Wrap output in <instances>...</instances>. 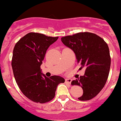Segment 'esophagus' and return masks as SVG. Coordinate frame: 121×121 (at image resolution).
I'll return each instance as SVG.
<instances>
[{"label": "esophagus", "instance_id": "1", "mask_svg": "<svg viewBox=\"0 0 121 121\" xmlns=\"http://www.w3.org/2000/svg\"><path fill=\"white\" fill-rule=\"evenodd\" d=\"M66 83H68L71 84L72 82V78H66V80H65Z\"/></svg>", "mask_w": 121, "mask_h": 121}]
</instances>
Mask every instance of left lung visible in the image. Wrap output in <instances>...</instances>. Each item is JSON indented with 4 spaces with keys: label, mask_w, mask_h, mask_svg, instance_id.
Here are the masks:
<instances>
[{
    "label": "left lung",
    "mask_w": 121,
    "mask_h": 121,
    "mask_svg": "<svg viewBox=\"0 0 121 121\" xmlns=\"http://www.w3.org/2000/svg\"><path fill=\"white\" fill-rule=\"evenodd\" d=\"M61 41L75 53L77 63L85 68L83 76L73 80L72 85L82 88L80 100L94 98L104 87L110 72L111 58L108 46L94 33L81 32L61 38Z\"/></svg>",
    "instance_id": "8db88e82"
}]
</instances>
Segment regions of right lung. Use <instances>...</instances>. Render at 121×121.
<instances>
[{"instance_id":"right-lung-1","label":"right lung","mask_w":121,"mask_h":121,"mask_svg":"<svg viewBox=\"0 0 121 121\" xmlns=\"http://www.w3.org/2000/svg\"><path fill=\"white\" fill-rule=\"evenodd\" d=\"M58 38L29 33L20 39L13 49L11 66L16 82L23 94L35 102L50 101L57 86L65 82L60 76L46 77L40 68L46 51Z\"/></svg>"}]
</instances>
